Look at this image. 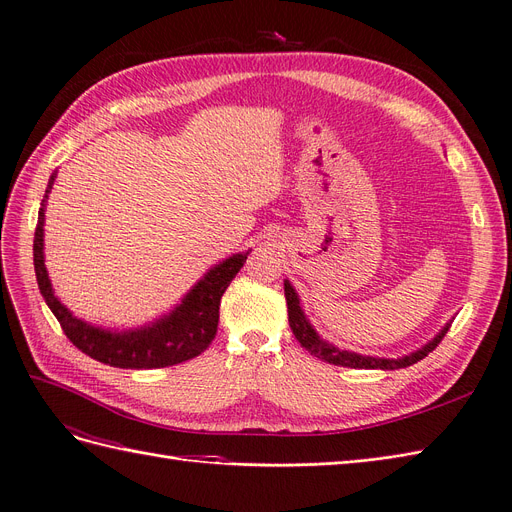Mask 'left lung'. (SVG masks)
Wrapping results in <instances>:
<instances>
[{
  "instance_id": "left-lung-1",
  "label": "left lung",
  "mask_w": 512,
  "mask_h": 512,
  "mask_svg": "<svg viewBox=\"0 0 512 512\" xmlns=\"http://www.w3.org/2000/svg\"><path fill=\"white\" fill-rule=\"evenodd\" d=\"M284 297H286V305H288V324H291V330L295 339L301 343V347H305L311 355H316V358L328 362V364H335V366H347V368H381V370H397V368H406L412 366L416 362H420L425 355H429L439 343L441 339L446 337V332L450 330V324L443 326L437 335L425 345L416 349L410 355H404V358H372V355H360V353H353V351H345L339 349L332 343L324 341L318 332L314 330V326L309 324V320L305 318L303 309L299 305V297L295 293L293 284L284 280Z\"/></svg>"
}]
</instances>
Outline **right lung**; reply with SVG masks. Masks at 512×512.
<instances>
[{
	"label": "right lung",
	"mask_w": 512,
	"mask_h": 512,
	"mask_svg": "<svg viewBox=\"0 0 512 512\" xmlns=\"http://www.w3.org/2000/svg\"><path fill=\"white\" fill-rule=\"evenodd\" d=\"M56 173H52L46 196L41 201L35 240L33 263L41 297L46 299L52 314L60 322L66 339L90 358L115 366V368H165L182 364L203 353L215 339L219 322L221 295L247 261V253H236L226 261L217 263L201 280H198L182 303L171 309V314L159 318L142 328L133 330H104L75 318L54 295L48 278L46 259H43V224H46V203L52 190Z\"/></svg>",
	"instance_id": "obj_1"
}]
</instances>
